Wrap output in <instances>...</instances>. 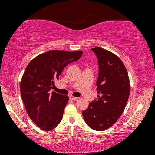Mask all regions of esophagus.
Wrapping results in <instances>:
<instances>
[{
    "label": "esophagus",
    "mask_w": 155,
    "mask_h": 155,
    "mask_svg": "<svg viewBox=\"0 0 155 155\" xmlns=\"http://www.w3.org/2000/svg\"><path fill=\"white\" fill-rule=\"evenodd\" d=\"M69 98L71 99H72V100H74V101H77L78 99V97H73V95H70L69 96Z\"/></svg>",
    "instance_id": "obj_1"
}]
</instances>
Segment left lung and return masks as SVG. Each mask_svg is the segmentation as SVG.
<instances>
[{"instance_id": "1", "label": "left lung", "mask_w": 155, "mask_h": 155, "mask_svg": "<svg viewBox=\"0 0 155 155\" xmlns=\"http://www.w3.org/2000/svg\"><path fill=\"white\" fill-rule=\"evenodd\" d=\"M92 50L98 58V99L90 103L82 116L89 127L102 131L113 126L124 112L130 94V80L124 63L116 55L101 47Z\"/></svg>"}]
</instances>
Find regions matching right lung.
<instances>
[{
    "label": "right lung",
    "mask_w": 155,
    "mask_h": 155,
    "mask_svg": "<svg viewBox=\"0 0 155 155\" xmlns=\"http://www.w3.org/2000/svg\"><path fill=\"white\" fill-rule=\"evenodd\" d=\"M82 54V51L51 50L27 65L20 82L21 97L29 118L41 130H52L62 120L69 97L55 92L51 94L50 90L64 68Z\"/></svg>",
    "instance_id": "1"
}]
</instances>
